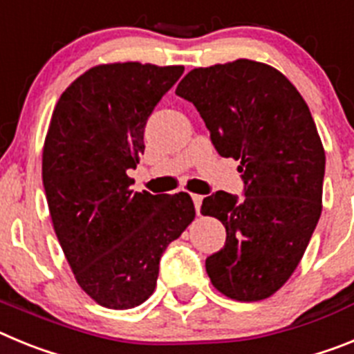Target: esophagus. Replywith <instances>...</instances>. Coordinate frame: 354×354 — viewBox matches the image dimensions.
<instances>
[{"label":"esophagus","instance_id":"esophagus-1","mask_svg":"<svg viewBox=\"0 0 354 354\" xmlns=\"http://www.w3.org/2000/svg\"><path fill=\"white\" fill-rule=\"evenodd\" d=\"M192 198H193V204H195L196 214H200V207H202V200H204V196H202V195H192Z\"/></svg>","mask_w":354,"mask_h":354}]
</instances>
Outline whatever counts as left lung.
<instances>
[{
	"instance_id": "1",
	"label": "left lung",
	"mask_w": 354,
	"mask_h": 354,
	"mask_svg": "<svg viewBox=\"0 0 354 354\" xmlns=\"http://www.w3.org/2000/svg\"><path fill=\"white\" fill-rule=\"evenodd\" d=\"M175 93L193 102L218 154L241 161L245 196L202 202L227 230L205 261L212 286L237 301L270 298L298 268L323 211L324 156L301 93L282 72L253 60L187 72Z\"/></svg>"
}]
</instances>
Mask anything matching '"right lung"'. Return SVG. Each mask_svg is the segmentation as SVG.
Instances as JSON below:
<instances>
[{
  "mask_svg": "<svg viewBox=\"0 0 354 354\" xmlns=\"http://www.w3.org/2000/svg\"><path fill=\"white\" fill-rule=\"evenodd\" d=\"M183 72L97 65L72 81L53 111L42 152L49 214L80 287L106 308L150 298L162 252L195 218L187 193H133L127 175L145 150L150 113Z\"/></svg>",
  "mask_w": 354,
  "mask_h": 354,
  "instance_id": "1",
  "label": "right lung"
}]
</instances>
